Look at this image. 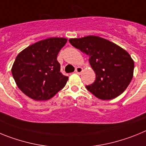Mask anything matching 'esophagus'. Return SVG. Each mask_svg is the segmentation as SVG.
Returning <instances> with one entry per match:
<instances>
[{
  "label": "esophagus",
  "mask_w": 146,
  "mask_h": 146,
  "mask_svg": "<svg viewBox=\"0 0 146 146\" xmlns=\"http://www.w3.org/2000/svg\"><path fill=\"white\" fill-rule=\"evenodd\" d=\"M82 71H83V69H82V67H80V66L77 67V68L75 69V72L76 73H77V74H80Z\"/></svg>",
  "instance_id": "esophagus-1"
}]
</instances>
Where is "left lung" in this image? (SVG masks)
Returning <instances> with one entry per match:
<instances>
[{"label": "left lung", "mask_w": 146, "mask_h": 146, "mask_svg": "<svg viewBox=\"0 0 146 146\" xmlns=\"http://www.w3.org/2000/svg\"><path fill=\"white\" fill-rule=\"evenodd\" d=\"M71 44L88 55L96 80L86 86L94 96L110 100L121 95L129 85L134 73L133 59L116 44L96 36L70 38Z\"/></svg>", "instance_id": "left-lung-1"}]
</instances>
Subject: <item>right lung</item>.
<instances>
[{"label":"right lung","mask_w":146,"mask_h":146,"mask_svg":"<svg viewBox=\"0 0 146 146\" xmlns=\"http://www.w3.org/2000/svg\"><path fill=\"white\" fill-rule=\"evenodd\" d=\"M66 42V38H48L30 45L18 54L11 73L22 92L32 99L44 101L66 86L69 77L60 73L57 55Z\"/></svg>","instance_id":"1"}]
</instances>
